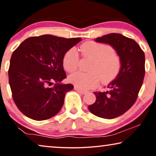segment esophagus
Masks as SVG:
<instances>
[{
  "label": "esophagus",
  "mask_w": 156,
  "mask_h": 156,
  "mask_svg": "<svg viewBox=\"0 0 156 156\" xmlns=\"http://www.w3.org/2000/svg\"><path fill=\"white\" fill-rule=\"evenodd\" d=\"M74 89H75V90H76L78 91V92H80V94H86L87 91H85V90H82V89H80V88H78V87H74Z\"/></svg>",
  "instance_id": "esophagus-1"
}]
</instances>
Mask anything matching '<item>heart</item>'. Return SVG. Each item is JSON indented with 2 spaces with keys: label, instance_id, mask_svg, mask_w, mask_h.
Listing matches in <instances>:
<instances>
[{
  "label": "heart",
  "instance_id": "b5f03b06",
  "mask_svg": "<svg viewBox=\"0 0 156 156\" xmlns=\"http://www.w3.org/2000/svg\"><path fill=\"white\" fill-rule=\"evenodd\" d=\"M83 56L93 59L89 72H78L69 76V82L82 89L97 87L101 82H110L118 75L121 69V59L114 54V50L108 44L92 41L85 42L81 46ZM63 67L68 72L77 69L80 65L78 53L74 48H70L63 55Z\"/></svg>",
  "mask_w": 156,
  "mask_h": 156
}]
</instances>
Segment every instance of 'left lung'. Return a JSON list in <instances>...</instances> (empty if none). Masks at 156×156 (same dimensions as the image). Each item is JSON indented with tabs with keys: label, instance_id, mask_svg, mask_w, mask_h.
Returning <instances> with one entry per match:
<instances>
[{
	"label": "left lung",
	"instance_id": "1",
	"mask_svg": "<svg viewBox=\"0 0 156 156\" xmlns=\"http://www.w3.org/2000/svg\"><path fill=\"white\" fill-rule=\"evenodd\" d=\"M96 42L108 44L120 57V72L109 83V91L94 92L96 101L88 106L95 116L112 119L126 112L135 103L145 76V54L137 42L121 34L111 33Z\"/></svg>",
	"mask_w": 156,
	"mask_h": 156
}]
</instances>
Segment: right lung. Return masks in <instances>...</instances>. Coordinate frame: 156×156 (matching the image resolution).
I'll return each instance as SVG.
<instances>
[{
    "instance_id": "right-lung-1",
    "label": "right lung",
    "mask_w": 156,
    "mask_h": 156,
    "mask_svg": "<svg viewBox=\"0 0 156 156\" xmlns=\"http://www.w3.org/2000/svg\"><path fill=\"white\" fill-rule=\"evenodd\" d=\"M81 40L43 35L27 38L14 51L8 69L9 84L15 104L25 116L42 121L60 111L65 94L74 88L61 83L67 77L63 55ZM53 82L54 87H48Z\"/></svg>"
}]
</instances>
